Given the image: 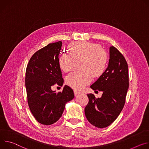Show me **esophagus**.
Returning <instances> with one entry per match:
<instances>
[{"label":"esophagus","mask_w":149,"mask_h":149,"mask_svg":"<svg viewBox=\"0 0 149 149\" xmlns=\"http://www.w3.org/2000/svg\"><path fill=\"white\" fill-rule=\"evenodd\" d=\"M74 94L75 96H77V95L80 94V92L77 91V90H74Z\"/></svg>","instance_id":"34e87169"}]
</instances>
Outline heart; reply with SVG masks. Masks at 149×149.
<instances>
[{"label": "heart", "instance_id": "1", "mask_svg": "<svg viewBox=\"0 0 149 149\" xmlns=\"http://www.w3.org/2000/svg\"><path fill=\"white\" fill-rule=\"evenodd\" d=\"M69 53H63L58 58L60 68L64 72L71 70L79 61V68L65 77L70 87L81 89L89 84L94 77L101 76L108 65V56L100 44L88 41L73 42L69 45Z\"/></svg>", "mask_w": 149, "mask_h": 149}]
</instances>
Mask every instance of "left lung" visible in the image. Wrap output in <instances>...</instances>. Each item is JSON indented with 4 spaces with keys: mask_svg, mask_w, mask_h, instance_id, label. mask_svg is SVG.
Segmentation results:
<instances>
[{
    "mask_svg": "<svg viewBox=\"0 0 149 149\" xmlns=\"http://www.w3.org/2000/svg\"><path fill=\"white\" fill-rule=\"evenodd\" d=\"M107 69L91 88L102 91L101 97L88 94L89 102L85 108L88 121L97 128H105L118 117L125 104L129 86L128 64L123 55L113 46L109 48ZM98 92V91H96Z\"/></svg>",
    "mask_w": 149,
    "mask_h": 149,
    "instance_id": "8db88e82",
    "label": "left lung"
}]
</instances>
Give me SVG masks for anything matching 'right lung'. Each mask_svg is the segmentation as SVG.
Here are the masks:
<instances>
[{
	"instance_id": "add662e5",
	"label": "right lung",
	"mask_w": 149,
	"mask_h": 149,
	"mask_svg": "<svg viewBox=\"0 0 149 149\" xmlns=\"http://www.w3.org/2000/svg\"><path fill=\"white\" fill-rule=\"evenodd\" d=\"M62 42L48 44L31 57L25 73L27 101L33 116L40 123L49 125L61 117L65 104L73 100V90L65 85L63 91L55 92L51 87L62 86L63 78L58 65Z\"/></svg>"
}]
</instances>
